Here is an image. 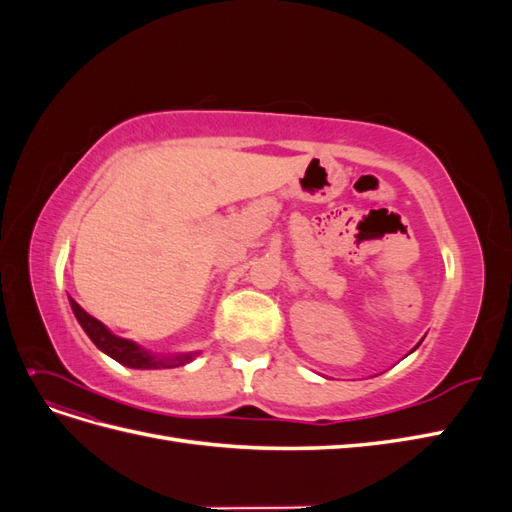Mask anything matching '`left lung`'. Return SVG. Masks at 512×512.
Returning a JSON list of instances; mask_svg holds the SVG:
<instances>
[{"label":"left lung","instance_id":"1","mask_svg":"<svg viewBox=\"0 0 512 512\" xmlns=\"http://www.w3.org/2000/svg\"><path fill=\"white\" fill-rule=\"evenodd\" d=\"M418 346H421V342H418V344H416V348H418ZM416 348H414V350H416ZM414 350H412V352H414Z\"/></svg>","mask_w":512,"mask_h":512}]
</instances>
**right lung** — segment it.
Returning <instances> with one entry per match:
<instances>
[{
    "label": "right lung",
    "mask_w": 512,
    "mask_h": 512,
    "mask_svg": "<svg viewBox=\"0 0 512 512\" xmlns=\"http://www.w3.org/2000/svg\"><path fill=\"white\" fill-rule=\"evenodd\" d=\"M70 307L79 320V324L83 327V331L87 333V337L91 342L96 344L98 350H102L104 354L111 356L117 363L132 367V369H168V367H179L194 361L198 352H179V354H153L149 350H145L143 346H138L132 339L119 337L113 331H108L104 324L89 316L85 309L76 303L74 299H70Z\"/></svg>",
    "instance_id": "obj_1"
}]
</instances>
